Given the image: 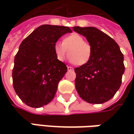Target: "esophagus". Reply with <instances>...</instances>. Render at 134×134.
<instances>
[{"label": "esophagus", "instance_id": "esophagus-1", "mask_svg": "<svg viewBox=\"0 0 134 134\" xmlns=\"http://www.w3.org/2000/svg\"><path fill=\"white\" fill-rule=\"evenodd\" d=\"M67 68H68V71H71V70L74 69H73L72 67H71V66H67Z\"/></svg>", "mask_w": 134, "mask_h": 134}]
</instances>
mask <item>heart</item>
<instances>
[{
	"mask_svg": "<svg viewBox=\"0 0 134 134\" xmlns=\"http://www.w3.org/2000/svg\"><path fill=\"white\" fill-rule=\"evenodd\" d=\"M54 51L59 61H63L69 53L71 63L83 65L91 59L92 48L89 42L84 41L81 35L73 33L65 36L63 43L56 42L54 45Z\"/></svg>",
	"mask_w": 134,
	"mask_h": 134,
	"instance_id": "1",
	"label": "heart"
}]
</instances>
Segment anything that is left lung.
<instances>
[{
    "label": "left lung",
    "instance_id": "obj_1",
    "mask_svg": "<svg viewBox=\"0 0 134 134\" xmlns=\"http://www.w3.org/2000/svg\"><path fill=\"white\" fill-rule=\"evenodd\" d=\"M92 48V57L75 69V87L80 98L90 104H103L115 95L125 72L124 56L114 39L93 27H74Z\"/></svg>",
    "mask_w": 134,
    "mask_h": 134
}]
</instances>
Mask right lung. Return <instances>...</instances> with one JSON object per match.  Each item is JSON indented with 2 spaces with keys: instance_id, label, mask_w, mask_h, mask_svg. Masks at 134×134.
<instances>
[{
  "instance_id": "obj_1",
  "label": "right lung",
  "mask_w": 134,
  "mask_h": 134,
  "mask_svg": "<svg viewBox=\"0 0 134 134\" xmlns=\"http://www.w3.org/2000/svg\"><path fill=\"white\" fill-rule=\"evenodd\" d=\"M69 27L43 24L24 39L14 59L13 88L25 104L39 108L54 98L57 86L67 71L57 59L54 45Z\"/></svg>"
}]
</instances>
